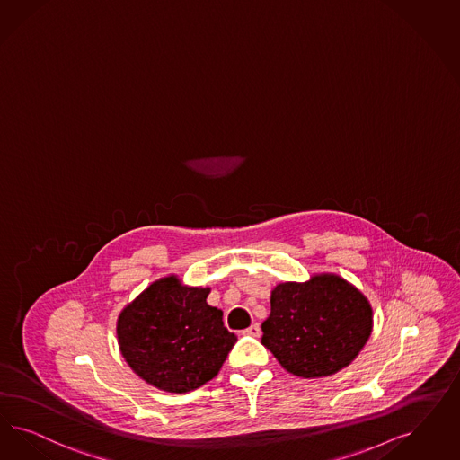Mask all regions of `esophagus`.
Wrapping results in <instances>:
<instances>
[{
    "mask_svg": "<svg viewBox=\"0 0 460 460\" xmlns=\"http://www.w3.org/2000/svg\"><path fill=\"white\" fill-rule=\"evenodd\" d=\"M243 333L248 334V336H254V338H258L260 333H261V330H260V324H258V323H254V324H252L248 330H244Z\"/></svg>",
    "mask_w": 460,
    "mask_h": 460,
    "instance_id": "esophagus-1",
    "label": "esophagus"
}]
</instances>
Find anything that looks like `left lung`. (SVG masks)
<instances>
[{"mask_svg": "<svg viewBox=\"0 0 460 460\" xmlns=\"http://www.w3.org/2000/svg\"><path fill=\"white\" fill-rule=\"evenodd\" d=\"M261 343L287 372L317 379L349 367L372 333V305L343 277L317 273L271 290Z\"/></svg>", "mask_w": 460, "mask_h": 460, "instance_id": "8db88e82", "label": "left lung"}]
</instances>
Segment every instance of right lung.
Returning <instances> with one entry per match:
<instances>
[{
  "instance_id": "right-lung-1",
  "label": "right lung",
  "mask_w": 460,
  "mask_h": 460,
  "mask_svg": "<svg viewBox=\"0 0 460 460\" xmlns=\"http://www.w3.org/2000/svg\"><path fill=\"white\" fill-rule=\"evenodd\" d=\"M208 287L183 286L163 277L127 304L117 319V340L128 367L166 393H189L214 379L238 341L207 304Z\"/></svg>"
}]
</instances>
